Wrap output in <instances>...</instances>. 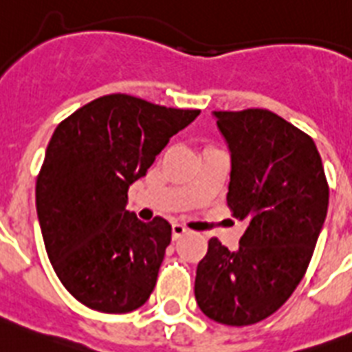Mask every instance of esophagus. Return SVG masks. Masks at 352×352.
Here are the masks:
<instances>
[{"label": "esophagus", "instance_id": "obj_1", "mask_svg": "<svg viewBox=\"0 0 352 352\" xmlns=\"http://www.w3.org/2000/svg\"><path fill=\"white\" fill-rule=\"evenodd\" d=\"M185 234H187V228H185L183 225H179V223H174V225H173V239L178 241L179 237H182V235H185Z\"/></svg>", "mask_w": 352, "mask_h": 352}]
</instances>
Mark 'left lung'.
<instances>
[{"mask_svg":"<svg viewBox=\"0 0 352 352\" xmlns=\"http://www.w3.org/2000/svg\"><path fill=\"white\" fill-rule=\"evenodd\" d=\"M230 151L226 203L246 221L239 248L216 237L196 270L197 306L225 326L274 315L306 274L329 187L311 136L268 109L214 111Z\"/></svg>","mask_w":352,"mask_h":352,"instance_id":"obj_1","label":"left lung"}]
</instances>
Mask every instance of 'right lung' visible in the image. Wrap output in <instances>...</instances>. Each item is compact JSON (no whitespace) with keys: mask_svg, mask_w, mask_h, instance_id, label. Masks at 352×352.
<instances>
[{"mask_svg":"<svg viewBox=\"0 0 352 352\" xmlns=\"http://www.w3.org/2000/svg\"><path fill=\"white\" fill-rule=\"evenodd\" d=\"M197 115L115 93L55 127L36 183L37 217L55 274L84 306L129 313L155 289L170 225L126 210L127 190Z\"/></svg>","mask_w":352,"mask_h":352,"instance_id":"1","label":"right lung"}]
</instances>
